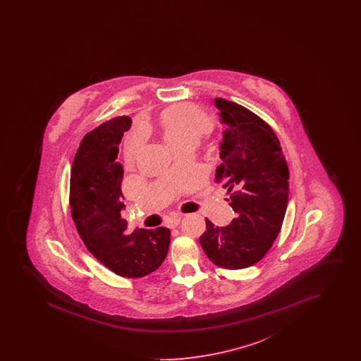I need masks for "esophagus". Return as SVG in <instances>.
<instances>
[{
  "mask_svg": "<svg viewBox=\"0 0 361 361\" xmlns=\"http://www.w3.org/2000/svg\"><path fill=\"white\" fill-rule=\"evenodd\" d=\"M181 222V216H172V218H169L168 221H166V226L168 227H171V228H174V227H177L178 224Z\"/></svg>",
  "mask_w": 361,
  "mask_h": 361,
  "instance_id": "1",
  "label": "esophagus"
}]
</instances>
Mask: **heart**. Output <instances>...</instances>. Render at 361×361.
Wrapping results in <instances>:
<instances>
[{
	"instance_id": "1",
	"label": "heart",
	"mask_w": 361,
	"mask_h": 361,
	"mask_svg": "<svg viewBox=\"0 0 361 361\" xmlns=\"http://www.w3.org/2000/svg\"><path fill=\"white\" fill-rule=\"evenodd\" d=\"M161 121L166 142L174 149L185 140L197 139L211 127V121L206 114L189 104L168 108Z\"/></svg>"
}]
</instances>
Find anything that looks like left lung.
Returning a JSON list of instances; mask_svg holds the SVG:
<instances>
[{
	"label": "left lung",
	"mask_w": 361,
	"mask_h": 361,
	"mask_svg": "<svg viewBox=\"0 0 361 361\" xmlns=\"http://www.w3.org/2000/svg\"><path fill=\"white\" fill-rule=\"evenodd\" d=\"M224 124L222 164L215 181L222 184L237 214L218 227L206 218L199 242L215 265L243 269L255 265L272 247L288 203V165L272 127L240 104L215 99Z\"/></svg>",
	"instance_id": "8db88e82"
}]
</instances>
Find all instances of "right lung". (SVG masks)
Instances as JSON below:
<instances>
[{"instance_id":"right-lung-1","label":"right lung","mask_w":361,"mask_h":361,"mask_svg":"<svg viewBox=\"0 0 361 361\" xmlns=\"http://www.w3.org/2000/svg\"><path fill=\"white\" fill-rule=\"evenodd\" d=\"M130 127V116H118L86 134L73 161L69 202L87 250L116 275L139 279L154 272L166 258L171 230L128 233L121 218L123 166L116 158Z\"/></svg>"}]
</instances>
